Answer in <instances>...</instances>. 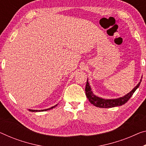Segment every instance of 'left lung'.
I'll return each instance as SVG.
<instances>
[{"label": "left lung", "mask_w": 146, "mask_h": 146, "mask_svg": "<svg viewBox=\"0 0 146 146\" xmlns=\"http://www.w3.org/2000/svg\"><path fill=\"white\" fill-rule=\"evenodd\" d=\"M141 82H139V84L127 95H125L123 97L116 98V99H103L102 98H99L98 96H95L91 91V89L89 86L88 82V80H87V84L86 86V94L87 98H88L89 102L94 106L99 108H113L115 106H119L123 104H125L128 100H129L135 91L137 89L138 87L140 86Z\"/></svg>", "instance_id": "1"}]
</instances>
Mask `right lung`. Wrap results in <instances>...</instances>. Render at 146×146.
<instances>
[{
	"instance_id": "right-lung-1",
	"label": "right lung",
	"mask_w": 146,
	"mask_h": 146,
	"mask_svg": "<svg viewBox=\"0 0 146 146\" xmlns=\"http://www.w3.org/2000/svg\"><path fill=\"white\" fill-rule=\"evenodd\" d=\"M57 106V104L55 105V106H54L50 108L46 109V110H38H38H29V111H47V110H50V109L53 108H55V106Z\"/></svg>"
}]
</instances>
